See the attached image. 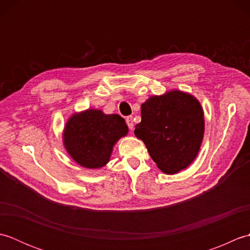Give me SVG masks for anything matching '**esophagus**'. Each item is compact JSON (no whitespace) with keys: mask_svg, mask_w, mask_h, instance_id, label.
Returning <instances> with one entry per match:
<instances>
[{"mask_svg":"<svg viewBox=\"0 0 250 250\" xmlns=\"http://www.w3.org/2000/svg\"><path fill=\"white\" fill-rule=\"evenodd\" d=\"M125 121H126V125H128V126H129V129H130V130H133V128H134L133 116H129V117H126Z\"/></svg>","mask_w":250,"mask_h":250,"instance_id":"esophagus-1","label":"esophagus"}]
</instances>
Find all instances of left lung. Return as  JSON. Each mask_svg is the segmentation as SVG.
Segmentation results:
<instances>
[{"label":"left lung","mask_w":250,"mask_h":250,"mask_svg":"<svg viewBox=\"0 0 250 250\" xmlns=\"http://www.w3.org/2000/svg\"><path fill=\"white\" fill-rule=\"evenodd\" d=\"M141 115L134 134L162 172L177 173L194 160L204 134L203 109L194 97L178 90L155 95L142 104Z\"/></svg>","instance_id":"obj_1"}]
</instances>
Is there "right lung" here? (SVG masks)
Listing matches in <instances>:
<instances>
[{
    "label": "right lung",
    "instance_id": "1",
    "mask_svg": "<svg viewBox=\"0 0 250 250\" xmlns=\"http://www.w3.org/2000/svg\"><path fill=\"white\" fill-rule=\"evenodd\" d=\"M126 133L128 125L119 115L88 109L68 119L63 141L66 151L78 164L99 168L109 161L116 142Z\"/></svg>",
    "mask_w": 250,
    "mask_h": 250
}]
</instances>
